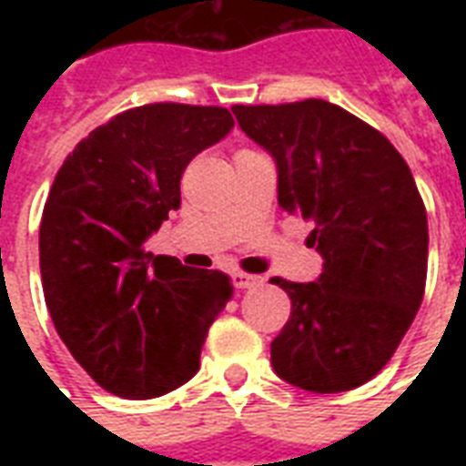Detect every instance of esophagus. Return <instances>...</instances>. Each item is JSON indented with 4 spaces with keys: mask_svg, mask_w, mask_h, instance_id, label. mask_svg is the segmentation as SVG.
<instances>
[{
    "mask_svg": "<svg viewBox=\"0 0 466 466\" xmlns=\"http://www.w3.org/2000/svg\"><path fill=\"white\" fill-rule=\"evenodd\" d=\"M266 283L261 276H251V273H234V285L241 288V290H248V288H261Z\"/></svg>",
    "mask_w": 466,
    "mask_h": 466,
    "instance_id": "obj_1",
    "label": "esophagus"
}]
</instances>
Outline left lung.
I'll return each instance as SVG.
<instances>
[{"instance_id": "obj_1", "label": "left lung", "mask_w": 466, "mask_h": 466, "mask_svg": "<svg viewBox=\"0 0 466 466\" xmlns=\"http://www.w3.org/2000/svg\"><path fill=\"white\" fill-rule=\"evenodd\" d=\"M239 127L278 164V203L314 222L317 283L270 278L292 302L270 343L278 377L336 394L390 362L426 292L428 218L411 168L380 130L307 98L232 106Z\"/></svg>"}]
</instances>
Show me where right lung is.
I'll use <instances>...</instances> for the list:
<instances>
[{"label": "right lung", "instance_id": "add662e5", "mask_svg": "<svg viewBox=\"0 0 466 466\" xmlns=\"http://www.w3.org/2000/svg\"><path fill=\"white\" fill-rule=\"evenodd\" d=\"M232 126L222 106H137L91 130L55 176L38 239L46 305L75 360L116 397L188 382L232 295L225 273L145 251L181 205L188 161Z\"/></svg>", "mask_w": 466, "mask_h": 466}]
</instances>
